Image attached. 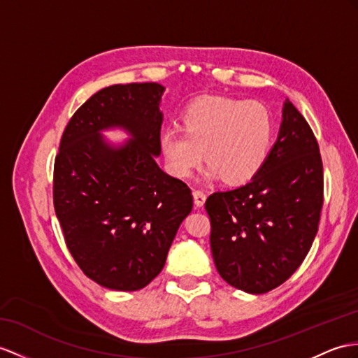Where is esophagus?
Segmentation results:
<instances>
[{
	"instance_id": "esophagus-1",
	"label": "esophagus",
	"mask_w": 358,
	"mask_h": 358,
	"mask_svg": "<svg viewBox=\"0 0 358 358\" xmlns=\"http://www.w3.org/2000/svg\"><path fill=\"white\" fill-rule=\"evenodd\" d=\"M193 196H194V203H196V206H197V208L203 206L205 200H206L205 191H203V189H194V191H193Z\"/></svg>"
}]
</instances>
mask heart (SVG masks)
<instances>
[{"label": "heart", "mask_w": 358, "mask_h": 358, "mask_svg": "<svg viewBox=\"0 0 358 358\" xmlns=\"http://www.w3.org/2000/svg\"><path fill=\"white\" fill-rule=\"evenodd\" d=\"M180 127H167L159 145L176 178H189L205 159L209 176L228 184L248 182L263 167L273 136V121L257 101L206 97L185 110Z\"/></svg>", "instance_id": "obj_1"}]
</instances>
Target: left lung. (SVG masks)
Here are the masks:
<instances>
[{
  "instance_id": "obj_1",
  "label": "left lung",
  "mask_w": 358,
  "mask_h": 358,
  "mask_svg": "<svg viewBox=\"0 0 358 358\" xmlns=\"http://www.w3.org/2000/svg\"><path fill=\"white\" fill-rule=\"evenodd\" d=\"M324 205V165L317 139L289 99L280 135L246 185L206 199L211 252L220 276L261 294L296 272L317 234Z\"/></svg>"
}]
</instances>
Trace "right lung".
<instances>
[{
	"instance_id": "obj_1",
	"label": "right lung",
	"mask_w": 358,
	"mask_h": 358,
	"mask_svg": "<svg viewBox=\"0 0 358 358\" xmlns=\"http://www.w3.org/2000/svg\"><path fill=\"white\" fill-rule=\"evenodd\" d=\"M164 86L112 85L66 124L55 159L53 202L69 254L92 281L144 289L162 270L193 194L155 161L161 153ZM124 127L133 139L113 150L99 130Z\"/></svg>"
}]
</instances>
